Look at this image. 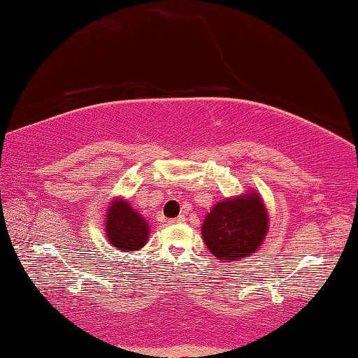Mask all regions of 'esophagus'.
<instances>
[{"label": "esophagus", "mask_w": 358, "mask_h": 358, "mask_svg": "<svg viewBox=\"0 0 358 358\" xmlns=\"http://www.w3.org/2000/svg\"><path fill=\"white\" fill-rule=\"evenodd\" d=\"M185 220V218L180 215V217H178V218H171V220H168V223L169 224H176V223H182Z\"/></svg>", "instance_id": "esophagus-1"}]
</instances>
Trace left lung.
<instances>
[{
    "label": "left lung",
    "mask_w": 358,
    "mask_h": 358,
    "mask_svg": "<svg viewBox=\"0 0 358 358\" xmlns=\"http://www.w3.org/2000/svg\"><path fill=\"white\" fill-rule=\"evenodd\" d=\"M267 231V209L256 192L217 203L201 227L209 252L222 261L248 258L264 242Z\"/></svg>",
    "instance_id": "8db88e82"
}]
</instances>
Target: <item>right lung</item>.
<instances>
[{
  "mask_svg": "<svg viewBox=\"0 0 358 358\" xmlns=\"http://www.w3.org/2000/svg\"><path fill=\"white\" fill-rule=\"evenodd\" d=\"M105 234L113 247L129 253L146 245L149 224L135 209H131L130 203L116 198L105 215Z\"/></svg>",
  "mask_w": 358,
  "mask_h": 358,
  "instance_id": "add662e5",
  "label": "right lung"
}]
</instances>
